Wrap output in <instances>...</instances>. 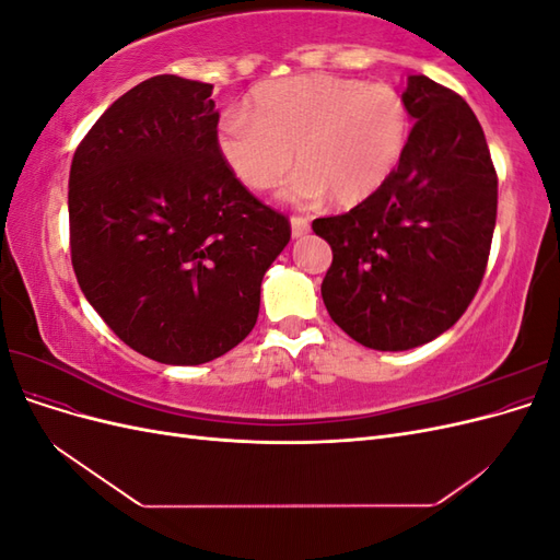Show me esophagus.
Here are the masks:
<instances>
[{
  "instance_id": "obj_1",
  "label": "esophagus",
  "mask_w": 560,
  "mask_h": 560,
  "mask_svg": "<svg viewBox=\"0 0 560 560\" xmlns=\"http://www.w3.org/2000/svg\"><path fill=\"white\" fill-rule=\"evenodd\" d=\"M308 231H311L308 217L294 214V217H292V235H294V238H303V235H308Z\"/></svg>"
}]
</instances>
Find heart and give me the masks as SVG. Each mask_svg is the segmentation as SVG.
Wrapping results in <instances>:
<instances>
[{
	"instance_id": "1",
	"label": "heart",
	"mask_w": 560,
	"mask_h": 560,
	"mask_svg": "<svg viewBox=\"0 0 560 560\" xmlns=\"http://www.w3.org/2000/svg\"><path fill=\"white\" fill-rule=\"evenodd\" d=\"M411 138L404 97L387 83L336 74L264 81L217 128V149L229 171L252 191L287 182V198L358 206L397 171Z\"/></svg>"
}]
</instances>
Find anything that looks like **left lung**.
I'll use <instances>...</instances> for the list:
<instances>
[{
    "label": "left lung",
    "instance_id": "1",
    "mask_svg": "<svg viewBox=\"0 0 560 560\" xmlns=\"http://www.w3.org/2000/svg\"><path fill=\"white\" fill-rule=\"evenodd\" d=\"M401 97L416 124L397 171L358 208L313 222L334 254L325 306L374 350L418 348L463 317L498 217V173L465 100L422 74Z\"/></svg>",
    "mask_w": 560,
    "mask_h": 560
}]
</instances>
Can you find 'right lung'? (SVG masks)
<instances>
[{
	"mask_svg": "<svg viewBox=\"0 0 560 560\" xmlns=\"http://www.w3.org/2000/svg\"><path fill=\"white\" fill-rule=\"evenodd\" d=\"M210 95L212 83L151 77L97 118L72 159L81 292L126 346L161 364H202L238 346L292 235L290 219L219 156Z\"/></svg>",
	"mask_w": 560,
	"mask_h": 560,
	"instance_id": "right-lung-1",
	"label": "right lung"
}]
</instances>
